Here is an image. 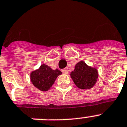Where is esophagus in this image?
I'll return each instance as SVG.
<instances>
[{
    "mask_svg": "<svg viewBox=\"0 0 127 127\" xmlns=\"http://www.w3.org/2000/svg\"><path fill=\"white\" fill-rule=\"evenodd\" d=\"M62 72L64 74H68V72H69V71H68V68H65V69H62Z\"/></svg>",
    "mask_w": 127,
    "mask_h": 127,
    "instance_id": "obj_1",
    "label": "esophagus"
}]
</instances>
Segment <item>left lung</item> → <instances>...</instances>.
Instances as JSON below:
<instances>
[{"label": "left lung", "mask_w": 127, "mask_h": 127, "mask_svg": "<svg viewBox=\"0 0 127 127\" xmlns=\"http://www.w3.org/2000/svg\"><path fill=\"white\" fill-rule=\"evenodd\" d=\"M70 75L77 87L80 89H91L97 82L98 71L96 67L88 65L82 60L76 64Z\"/></svg>", "instance_id": "obj_1"}]
</instances>
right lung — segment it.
<instances>
[{
	"label": "right lung",
	"instance_id": "add662e5",
	"mask_svg": "<svg viewBox=\"0 0 127 127\" xmlns=\"http://www.w3.org/2000/svg\"><path fill=\"white\" fill-rule=\"evenodd\" d=\"M62 72L58 69L53 70L45 64L41 65L38 69L30 74V80L32 85L41 91H47L51 88L57 77Z\"/></svg>",
	"mask_w": 127,
	"mask_h": 127
}]
</instances>
